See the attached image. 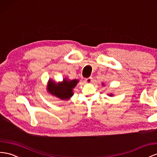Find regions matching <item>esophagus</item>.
Wrapping results in <instances>:
<instances>
[{
	"label": "esophagus",
	"instance_id": "esophagus-1",
	"mask_svg": "<svg viewBox=\"0 0 157 157\" xmlns=\"http://www.w3.org/2000/svg\"><path fill=\"white\" fill-rule=\"evenodd\" d=\"M92 77H88V78H86L85 81H86L87 83H91V82H92Z\"/></svg>",
	"mask_w": 157,
	"mask_h": 157
}]
</instances>
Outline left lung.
Returning a JSON list of instances; mask_svg holds the SVG:
<instances>
[{
    "label": "left lung",
    "instance_id": "obj_1",
    "mask_svg": "<svg viewBox=\"0 0 157 157\" xmlns=\"http://www.w3.org/2000/svg\"><path fill=\"white\" fill-rule=\"evenodd\" d=\"M102 85H103V86H104V84H102ZM108 96H113V94H108Z\"/></svg>",
    "mask_w": 157,
    "mask_h": 157
}]
</instances>
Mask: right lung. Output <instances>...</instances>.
<instances>
[{"label": "right lung", "instance_id": "1", "mask_svg": "<svg viewBox=\"0 0 157 157\" xmlns=\"http://www.w3.org/2000/svg\"><path fill=\"white\" fill-rule=\"evenodd\" d=\"M78 80L73 79L69 80L68 79H63L61 82H56L52 79H49L48 83V92L57 98L63 100H69L73 96V89L77 86Z\"/></svg>", "mask_w": 157, "mask_h": 157}]
</instances>
